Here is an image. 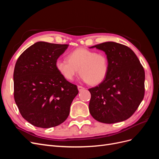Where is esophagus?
<instances>
[{
	"instance_id": "1",
	"label": "esophagus",
	"mask_w": 159,
	"mask_h": 159,
	"mask_svg": "<svg viewBox=\"0 0 159 159\" xmlns=\"http://www.w3.org/2000/svg\"><path fill=\"white\" fill-rule=\"evenodd\" d=\"M78 89L79 91H83V90H84L85 88H84V87H82V86L78 85Z\"/></svg>"
}]
</instances>
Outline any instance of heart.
<instances>
[{
	"label": "heart",
	"mask_w": 159,
	"mask_h": 159,
	"mask_svg": "<svg viewBox=\"0 0 159 159\" xmlns=\"http://www.w3.org/2000/svg\"><path fill=\"white\" fill-rule=\"evenodd\" d=\"M56 68L68 81L74 80L79 70V74L84 81L95 85L103 82L107 78L109 61L103 52L80 48L70 52L67 59L57 60Z\"/></svg>",
	"instance_id": "obj_1"
}]
</instances>
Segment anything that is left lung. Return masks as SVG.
Masks as SVG:
<instances>
[{
	"instance_id": "left-lung-1",
	"label": "left lung",
	"mask_w": 159,
	"mask_h": 159,
	"mask_svg": "<svg viewBox=\"0 0 159 159\" xmlns=\"http://www.w3.org/2000/svg\"><path fill=\"white\" fill-rule=\"evenodd\" d=\"M103 51L109 61L107 78L89 89V113L103 123L123 121L132 116L145 95V70L129 47L107 42L90 47Z\"/></svg>"
}]
</instances>
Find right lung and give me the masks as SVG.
<instances>
[{"label": "right lung", "mask_w": 159, "mask_h": 159, "mask_svg": "<svg viewBox=\"0 0 159 159\" xmlns=\"http://www.w3.org/2000/svg\"><path fill=\"white\" fill-rule=\"evenodd\" d=\"M68 44L38 42L19 56L14 70V98L21 115L32 125L50 128L66 121L77 86L56 68Z\"/></svg>", "instance_id": "1"}]
</instances>
